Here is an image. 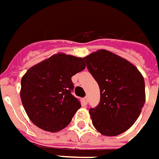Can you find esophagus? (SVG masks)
<instances>
[{"instance_id":"obj_1","label":"esophagus","mask_w":159,"mask_h":159,"mask_svg":"<svg viewBox=\"0 0 159 159\" xmlns=\"http://www.w3.org/2000/svg\"><path fill=\"white\" fill-rule=\"evenodd\" d=\"M83 101H84V104H87V103H88V96L84 97V99H83Z\"/></svg>"}]
</instances>
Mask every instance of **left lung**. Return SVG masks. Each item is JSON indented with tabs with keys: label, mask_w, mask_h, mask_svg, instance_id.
Listing matches in <instances>:
<instances>
[{
	"label": "left lung",
	"mask_w": 159,
	"mask_h": 159,
	"mask_svg": "<svg viewBox=\"0 0 159 159\" xmlns=\"http://www.w3.org/2000/svg\"><path fill=\"white\" fill-rule=\"evenodd\" d=\"M100 88V102L89 109L94 127L104 136H117L130 128L145 102L144 80L129 61L104 49L84 57Z\"/></svg>",
	"instance_id": "left-lung-1"
}]
</instances>
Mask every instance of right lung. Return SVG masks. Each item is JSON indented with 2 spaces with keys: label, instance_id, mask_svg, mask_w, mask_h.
Returning <instances> with one entry per match:
<instances>
[{
  "label": "right lung",
  "instance_id": "1",
  "mask_svg": "<svg viewBox=\"0 0 159 159\" xmlns=\"http://www.w3.org/2000/svg\"><path fill=\"white\" fill-rule=\"evenodd\" d=\"M85 66L83 58L57 54L26 72L20 82V99L34 125L57 132L70 123L81 107L72 95L71 77L84 70Z\"/></svg>",
  "mask_w": 159,
  "mask_h": 159
}]
</instances>
